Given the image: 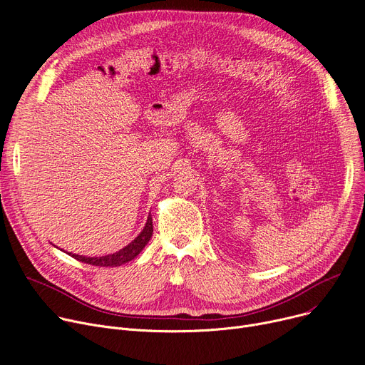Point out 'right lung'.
I'll list each match as a JSON object with an SVG mask.
<instances>
[{
  "label": "right lung",
  "instance_id": "obj_1",
  "mask_svg": "<svg viewBox=\"0 0 365 365\" xmlns=\"http://www.w3.org/2000/svg\"><path fill=\"white\" fill-rule=\"evenodd\" d=\"M151 235H153V220H151V215H148L145 227L143 229V232L138 235L123 250H120L110 255H103V257H84V255H78V254H69V255L86 264L99 266V267H117V266H121L125 263H129L130 259H133L138 254H140L144 250V247L148 244Z\"/></svg>",
  "mask_w": 365,
  "mask_h": 365
}]
</instances>
